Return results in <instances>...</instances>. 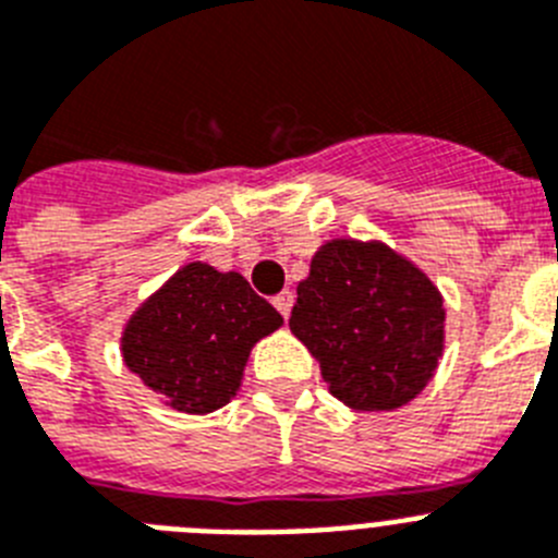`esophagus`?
Wrapping results in <instances>:
<instances>
[{
  "mask_svg": "<svg viewBox=\"0 0 558 558\" xmlns=\"http://www.w3.org/2000/svg\"><path fill=\"white\" fill-rule=\"evenodd\" d=\"M293 299H295L293 290H282V293H279L274 299V307L279 310V313H282L284 322H288V318H290V310H293Z\"/></svg>",
  "mask_w": 558,
  "mask_h": 558,
  "instance_id": "1",
  "label": "esophagus"
}]
</instances>
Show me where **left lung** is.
I'll return each mask as SVG.
<instances>
[{"instance_id": "1", "label": "left lung", "mask_w": 558, "mask_h": 558, "mask_svg": "<svg viewBox=\"0 0 558 558\" xmlns=\"http://www.w3.org/2000/svg\"><path fill=\"white\" fill-rule=\"evenodd\" d=\"M290 332L329 393L354 411H393L425 391L445 354V299L408 256L379 240L338 236L295 288Z\"/></svg>"}]
</instances>
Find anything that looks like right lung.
I'll list each match as a JSON object with an SVG mask.
<instances>
[{
	"label": "right lung",
	"instance_id": "obj_1",
	"mask_svg": "<svg viewBox=\"0 0 558 558\" xmlns=\"http://www.w3.org/2000/svg\"><path fill=\"white\" fill-rule=\"evenodd\" d=\"M282 324L240 274L186 263L128 318L120 349L165 405L211 413L236 397L251 349Z\"/></svg>",
	"mask_w": 558,
	"mask_h": 558
}]
</instances>
